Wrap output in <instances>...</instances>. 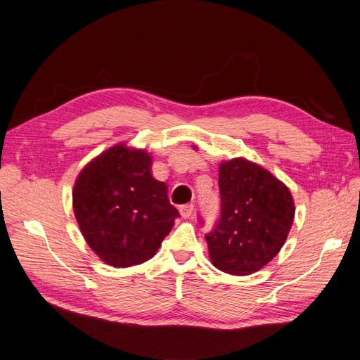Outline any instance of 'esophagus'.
<instances>
[{
  "label": "esophagus",
  "instance_id": "esophagus-1",
  "mask_svg": "<svg viewBox=\"0 0 360 360\" xmlns=\"http://www.w3.org/2000/svg\"><path fill=\"white\" fill-rule=\"evenodd\" d=\"M180 214L181 217H184V219H188V217H191L193 214V204H186V205H181L180 207Z\"/></svg>",
  "mask_w": 360,
  "mask_h": 360
}]
</instances>
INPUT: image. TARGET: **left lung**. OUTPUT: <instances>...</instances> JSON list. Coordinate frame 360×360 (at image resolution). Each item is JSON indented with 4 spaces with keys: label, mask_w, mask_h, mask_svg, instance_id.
<instances>
[{
    "label": "left lung",
    "mask_w": 360,
    "mask_h": 360,
    "mask_svg": "<svg viewBox=\"0 0 360 360\" xmlns=\"http://www.w3.org/2000/svg\"><path fill=\"white\" fill-rule=\"evenodd\" d=\"M221 219L205 236L212 264L234 276L252 275L284 246L294 200L284 181L246 158L219 163Z\"/></svg>",
    "instance_id": "8db88e82"
}]
</instances>
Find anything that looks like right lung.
I'll return each mask as SVG.
<instances>
[{
	"label": "right lung",
	"instance_id": "right-lung-1",
	"mask_svg": "<svg viewBox=\"0 0 360 360\" xmlns=\"http://www.w3.org/2000/svg\"><path fill=\"white\" fill-rule=\"evenodd\" d=\"M151 165L146 148L118 143L93 158L75 180L76 222L108 266L132 267L153 258L179 216Z\"/></svg>",
	"mask_w": 360,
	"mask_h": 360
}]
</instances>
